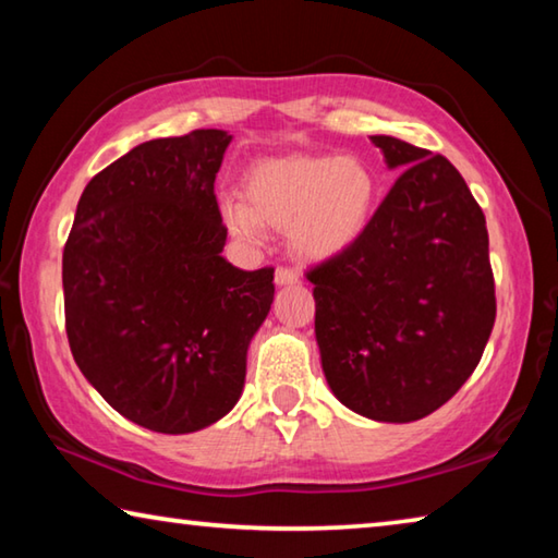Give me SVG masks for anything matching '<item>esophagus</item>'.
<instances>
[{
    "mask_svg": "<svg viewBox=\"0 0 558 558\" xmlns=\"http://www.w3.org/2000/svg\"><path fill=\"white\" fill-rule=\"evenodd\" d=\"M298 280H300V278H298L295 270L282 268V265L276 270V286H280V288H282V286H295Z\"/></svg>",
    "mask_w": 558,
    "mask_h": 558,
    "instance_id": "obj_1",
    "label": "esophagus"
}]
</instances>
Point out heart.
<instances>
[{
	"label": "heart",
	"instance_id": "1",
	"mask_svg": "<svg viewBox=\"0 0 558 558\" xmlns=\"http://www.w3.org/2000/svg\"><path fill=\"white\" fill-rule=\"evenodd\" d=\"M241 198H228L220 214L228 231L260 243L265 226L288 231L298 258L327 260L348 251L367 231L377 181L357 158L295 154L263 158L247 168Z\"/></svg>",
	"mask_w": 558,
	"mask_h": 558
}]
</instances>
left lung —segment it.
I'll use <instances>...</instances> for the list:
<instances>
[{
    "mask_svg": "<svg viewBox=\"0 0 558 558\" xmlns=\"http://www.w3.org/2000/svg\"><path fill=\"white\" fill-rule=\"evenodd\" d=\"M400 179L367 231L307 270L332 395L377 422H414L452 400L489 340L497 298L486 220L445 156L373 136Z\"/></svg>",
    "mask_w": 558,
    "mask_h": 558,
    "instance_id": "obj_1",
    "label": "left lung"
}]
</instances>
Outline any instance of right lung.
I'll use <instances>...</instances> for the list:
<instances>
[{"label":"right lung","instance_id":"right-lung-1","mask_svg":"<svg viewBox=\"0 0 558 558\" xmlns=\"http://www.w3.org/2000/svg\"><path fill=\"white\" fill-rule=\"evenodd\" d=\"M231 138L198 129L131 148L88 181L64 245L78 369L119 414L161 435L233 410L276 293L272 268L220 255L228 228L214 183Z\"/></svg>","mask_w":558,"mask_h":558}]
</instances>
